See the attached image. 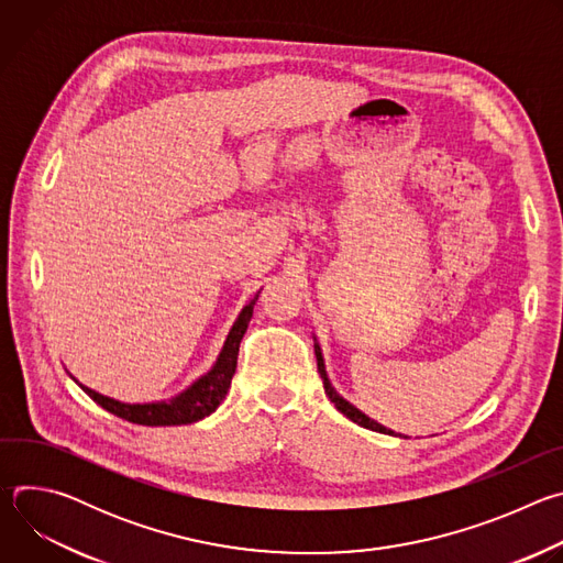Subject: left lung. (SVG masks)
Returning <instances> with one entry per match:
<instances>
[{
  "label": "left lung",
  "mask_w": 563,
  "mask_h": 563,
  "mask_svg": "<svg viewBox=\"0 0 563 563\" xmlns=\"http://www.w3.org/2000/svg\"><path fill=\"white\" fill-rule=\"evenodd\" d=\"M313 352H316V363H318V372H320V378H323V387H325V394L330 396V400L332 404L336 406V410L341 412V415H345L350 421H354V423H358L361 428H367V430H374V432H380V434H394L391 430H387L385 426H380V423H376L374 419H369L367 415H363L358 408H354L350 400H345L334 387H332V383H330V378H328V372H325V361H323V352H320V345L318 343H313Z\"/></svg>",
  "instance_id": "obj_1"
}]
</instances>
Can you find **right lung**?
Returning a JSON list of instances; mask_svg holds the SVG:
<instances>
[{"label": "right lung", "instance_id": "add662e5", "mask_svg": "<svg viewBox=\"0 0 563 563\" xmlns=\"http://www.w3.org/2000/svg\"><path fill=\"white\" fill-rule=\"evenodd\" d=\"M258 294L243 307V311H240V316L235 318V323H233L213 367L205 376H200L196 383H191L185 391H180L178 396H174L169 400H157V404H122V400L98 394V391L85 387L82 383H77L73 376L70 378L79 387H82L100 408H104L107 412H111L129 423L151 426V428L196 423V421L209 417L211 412H216V408L222 404V398L229 391V385H231V378H233L235 365H238L240 341H243V336L247 332Z\"/></svg>", "mask_w": 563, "mask_h": 563}]
</instances>
